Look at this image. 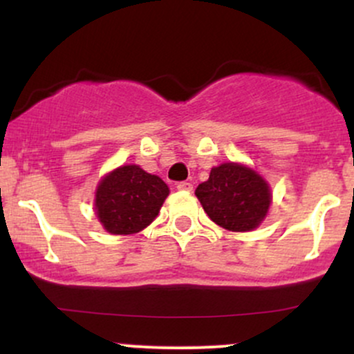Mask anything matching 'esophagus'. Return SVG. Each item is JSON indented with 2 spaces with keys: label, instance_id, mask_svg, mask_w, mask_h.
<instances>
[{
  "label": "esophagus",
  "instance_id": "34e87169",
  "mask_svg": "<svg viewBox=\"0 0 354 354\" xmlns=\"http://www.w3.org/2000/svg\"><path fill=\"white\" fill-rule=\"evenodd\" d=\"M176 188L180 191H191V189H193V185H191V183H188V181H180L176 185Z\"/></svg>",
  "mask_w": 354,
  "mask_h": 354
}]
</instances>
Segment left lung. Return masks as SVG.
<instances>
[{"label":"left lung","instance_id":"obj_1","mask_svg":"<svg viewBox=\"0 0 354 354\" xmlns=\"http://www.w3.org/2000/svg\"><path fill=\"white\" fill-rule=\"evenodd\" d=\"M194 194L206 214L230 231H251L266 216L271 203L266 181L243 165L225 163L211 169L209 180Z\"/></svg>","mask_w":354,"mask_h":354}]
</instances>
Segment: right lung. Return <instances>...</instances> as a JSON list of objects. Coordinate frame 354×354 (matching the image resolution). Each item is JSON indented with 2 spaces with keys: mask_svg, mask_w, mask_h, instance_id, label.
Returning <instances> with one entry per match:
<instances>
[{
  "mask_svg": "<svg viewBox=\"0 0 354 354\" xmlns=\"http://www.w3.org/2000/svg\"><path fill=\"white\" fill-rule=\"evenodd\" d=\"M169 189L161 178L128 165L101 180L95 209L104 230L113 234H133L145 230L160 213Z\"/></svg>",
  "mask_w": 354,
  "mask_h": 354,
  "instance_id": "obj_1",
  "label": "right lung"
}]
</instances>
